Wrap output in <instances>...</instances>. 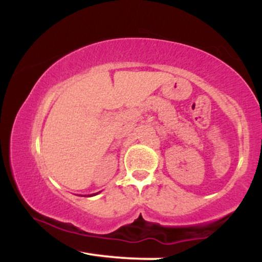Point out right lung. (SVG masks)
I'll use <instances>...</instances> for the list:
<instances>
[{
  "mask_svg": "<svg viewBox=\"0 0 262 262\" xmlns=\"http://www.w3.org/2000/svg\"><path fill=\"white\" fill-rule=\"evenodd\" d=\"M95 194H96V193H95ZM95 194H92V196H95Z\"/></svg>",
  "mask_w": 262,
  "mask_h": 262,
  "instance_id": "1",
  "label": "right lung"
}]
</instances>
